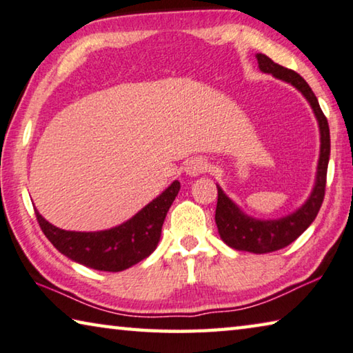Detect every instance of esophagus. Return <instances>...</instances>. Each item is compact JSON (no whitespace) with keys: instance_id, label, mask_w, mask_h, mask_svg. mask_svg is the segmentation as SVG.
I'll list each match as a JSON object with an SVG mask.
<instances>
[{"instance_id":"34e87169","label":"esophagus","mask_w":353,"mask_h":353,"mask_svg":"<svg viewBox=\"0 0 353 353\" xmlns=\"http://www.w3.org/2000/svg\"><path fill=\"white\" fill-rule=\"evenodd\" d=\"M206 170H208V164L203 158H190L186 163V165H184V172H186L189 176H199Z\"/></svg>"}]
</instances>
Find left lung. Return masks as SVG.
Returning a JSON list of instances; mask_svg holds the SVG:
<instances>
[{
    "label": "left lung",
    "mask_w": 353,
    "mask_h": 353,
    "mask_svg": "<svg viewBox=\"0 0 353 353\" xmlns=\"http://www.w3.org/2000/svg\"><path fill=\"white\" fill-rule=\"evenodd\" d=\"M258 67L264 73L274 74L275 78L286 81L300 90L313 108L314 115L319 122L321 131V154L317 164L316 184L310 199L305 201L292 214L276 219V221H258L242 212L231 201L223 190L217 186V208H216V225L225 244L234 250H244L252 253H269L290 245L300 234L307 230L319 212L327 184V167L330 159V130H328L327 117L323 115L319 101L311 90L307 81L299 73L290 68H285L275 63L270 57L258 53Z\"/></svg>",
    "instance_id": "1"
}]
</instances>
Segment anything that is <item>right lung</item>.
Listing matches in <instances>:
<instances>
[{"mask_svg": "<svg viewBox=\"0 0 353 353\" xmlns=\"http://www.w3.org/2000/svg\"><path fill=\"white\" fill-rule=\"evenodd\" d=\"M180 190L173 181L159 197L142 208L125 223L105 231H67L51 225L39 214L43 234L62 255L83 265L105 272H120L145 259L158 245L167 211Z\"/></svg>", "mask_w": 353, "mask_h": 353, "instance_id": "add662e5", "label": "right lung"}]
</instances>
